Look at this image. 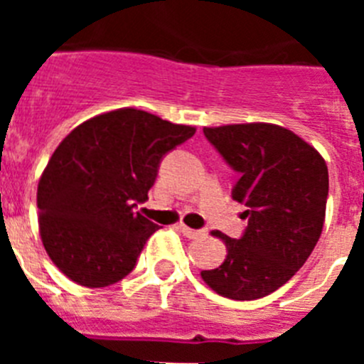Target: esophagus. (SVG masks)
I'll return each mask as SVG.
<instances>
[{"label": "esophagus", "instance_id": "obj_1", "mask_svg": "<svg viewBox=\"0 0 364 364\" xmlns=\"http://www.w3.org/2000/svg\"><path fill=\"white\" fill-rule=\"evenodd\" d=\"M176 230H178L180 233H184L188 239H202V237H205V235H208V230H191V228L184 226V224H178V226H176Z\"/></svg>", "mask_w": 364, "mask_h": 364}]
</instances>
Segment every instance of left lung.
I'll return each instance as SVG.
<instances>
[{
    "instance_id": "left-lung-1",
    "label": "left lung",
    "mask_w": 364,
    "mask_h": 364,
    "mask_svg": "<svg viewBox=\"0 0 364 364\" xmlns=\"http://www.w3.org/2000/svg\"><path fill=\"white\" fill-rule=\"evenodd\" d=\"M204 136L239 175L231 197L247 208V226L239 239L213 231L226 242L228 255L218 268L200 275L222 297H266L294 277L319 240L328 198L326 162L279 125L204 127Z\"/></svg>"
}]
</instances>
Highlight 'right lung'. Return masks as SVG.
Returning a JSON list of instances; mask_svg holds the SVG:
<instances>
[{
  "mask_svg": "<svg viewBox=\"0 0 364 364\" xmlns=\"http://www.w3.org/2000/svg\"><path fill=\"white\" fill-rule=\"evenodd\" d=\"M195 134L138 109L83 122L58 146L38 186L40 235L70 281L104 288L136 266L159 224L134 213L164 156Z\"/></svg>",
  "mask_w": 364,
  "mask_h": 364,
  "instance_id": "1",
  "label": "right lung"
}]
</instances>
